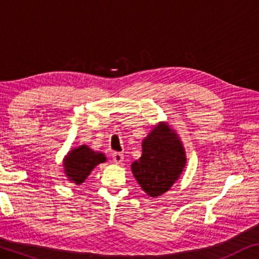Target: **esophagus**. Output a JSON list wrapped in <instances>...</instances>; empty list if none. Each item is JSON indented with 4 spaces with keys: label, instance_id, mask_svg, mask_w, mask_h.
Listing matches in <instances>:
<instances>
[{
    "label": "esophagus",
    "instance_id": "1",
    "mask_svg": "<svg viewBox=\"0 0 259 259\" xmlns=\"http://www.w3.org/2000/svg\"><path fill=\"white\" fill-rule=\"evenodd\" d=\"M112 158H113V161L116 163V164H122V162H123V155H122L121 153H113L112 154Z\"/></svg>",
    "mask_w": 259,
    "mask_h": 259
}]
</instances>
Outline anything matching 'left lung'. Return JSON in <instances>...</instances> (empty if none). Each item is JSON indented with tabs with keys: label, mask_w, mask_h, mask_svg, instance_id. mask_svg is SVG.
<instances>
[{
	"label": "left lung",
	"mask_w": 259,
	"mask_h": 259,
	"mask_svg": "<svg viewBox=\"0 0 259 259\" xmlns=\"http://www.w3.org/2000/svg\"><path fill=\"white\" fill-rule=\"evenodd\" d=\"M142 157L131 164V171L142 189L150 197L170 190L186 166L180 138L165 122H159L143 140Z\"/></svg>",
	"instance_id": "1"
}]
</instances>
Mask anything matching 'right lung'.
I'll return each mask as SVG.
<instances>
[{
  "mask_svg": "<svg viewBox=\"0 0 259 259\" xmlns=\"http://www.w3.org/2000/svg\"><path fill=\"white\" fill-rule=\"evenodd\" d=\"M106 162L103 153L94 152L87 145H81L70 150L63 159L64 173L68 180L76 185H80L96 165Z\"/></svg>",
  "mask_w": 259,
  "mask_h": 259,
  "instance_id": "add662e5",
  "label": "right lung"
}]
</instances>
